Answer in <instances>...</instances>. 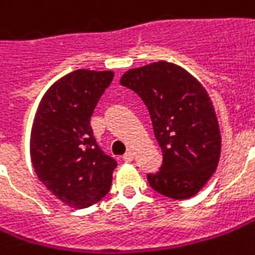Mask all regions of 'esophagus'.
Listing matches in <instances>:
<instances>
[{"instance_id": "esophagus-1", "label": "esophagus", "mask_w": 255, "mask_h": 255, "mask_svg": "<svg viewBox=\"0 0 255 255\" xmlns=\"http://www.w3.org/2000/svg\"><path fill=\"white\" fill-rule=\"evenodd\" d=\"M132 158H134V153H132V151H127V153L123 156V160H124V161H127V163L132 161Z\"/></svg>"}]
</instances>
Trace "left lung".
<instances>
[{
	"mask_svg": "<svg viewBox=\"0 0 255 255\" xmlns=\"http://www.w3.org/2000/svg\"><path fill=\"white\" fill-rule=\"evenodd\" d=\"M121 85L145 104L161 148V167L147 174L148 185L172 199L192 198L217 170L221 154L217 114L206 91L167 62L131 69Z\"/></svg>",
	"mask_w": 255,
	"mask_h": 255,
	"instance_id": "1",
	"label": "left lung"
}]
</instances>
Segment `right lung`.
Instances as JSON below:
<instances>
[{"label": "right lung", "instance_id": "1", "mask_svg": "<svg viewBox=\"0 0 255 255\" xmlns=\"http://www.w3.org/2000/svg\"><path fill=\"white\" fill-rule=\"evenodd\" d=\"M113 72L79 69L43 97L31 129L30 153L40 182L72 208L99 202L113 183L117 160L102 151L91 127Z\"/></svg>", "mask_w": 255, "mask_h": 255}]
</instances>
